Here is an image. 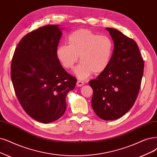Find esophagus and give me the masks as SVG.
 Masks as SVG:
<instances>
[{
  "mask_svg": "<svg viewBox=\"0 0 157 157\" xmlns=\"http://www.w3.org/2000/svg\"><path fill=\"white\" fill-rule=\"evenodd\" d=\"M82 85H83V82H82V81L78 79V82H77V86H82Z\"/></svg>",
  "mask_w": 157,
  "mask_h": 157,
  "instance_id": "esophagus-1",
  "label": "esophagus"
}]
</instances>
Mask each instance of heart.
Masks as SVG:
<instances>
[{
  "instance_id": "b5f03b06",
  "label": "heart",
  "mask_w": 157,
  "mask_h": 157,
  "mask_svg": "<svg viewBox=\"0 0 157 157\" xmlns=\"http://www.w3.org/2000/svg\"><path fill=\"white\" fill-rule=\"evenodd\" d=\"M68 45H60L56 56L65 69H72L78 61L81 63L74 70L76 76L84 80L94 72L100 74L108 67L113 54L112 40L105 36L92 32L87 29H79L69 35Z\"/></svg>"
}]
</instances>
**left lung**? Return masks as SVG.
Returning a JSON list of instances; mask_svg holds the SVG:
<instances>
[{
	"label": "left lung",
	"instance_id": "obj_1",
	"mask_svg": "<svg viewBox=\"0 0 157 157\" xmlns=\"http://www.w3.org/2000/svg\"><path fill=\"white\" fill-rule=\"evenodd\" d=\"M114 41L108 67L89 82L93 90L92 107L104 120H117L134 105L140 90L144 63L134 40L121 32L107 28Z\"/></svg>",
	"mask_w": 157,
	"mask_h": 157
}]
</instances>
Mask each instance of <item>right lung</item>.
Returning <instances> with one entry per match:
<instances>
[{"label": "right lung", "instance_id": "add662e5", "mask_svg": "<svg viewBox=\"0 0 157 157\" xmlns=\"http://www.w3.org/2000/svg\"><path fill=\"white\" fill-rule=\"evenodd\" d=\"M62 32L58 25H46L29 32L15 50L11 78L25 112L42 123L61 118L66 96L77 79L67 72L56 56Z\"/></svg>", "mask_w": 157, "mask_h": 157}]
</instances>
